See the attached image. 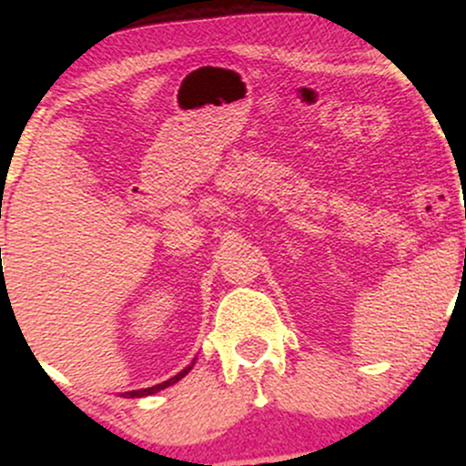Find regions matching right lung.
Segmentation results:
<instances>
[{
  "mask_svg": "<svg viewBox=\"0 0 466 466\" xmlns=\"http://www.w3.org/2000/svg\"><path fill=\"white\" fill-rule=\"evenodd\" d=\"M195 363V361H192ZM192 363L188 368H184V370H181L179 374H175L173 379H168V381H164V383H157V386H153V388H147V390H133V392H125L122 394V397H127V399H137V397H148V394H155V392H159V390H164V388H168V386H173V383H177L181 377H186V374H188V370L192 368Z\"/></svg>",
  "mask_w": 466,
  "mask_h": 466,
  "instance_id": "1",
  "label": "right lung"
}]
</instances>
